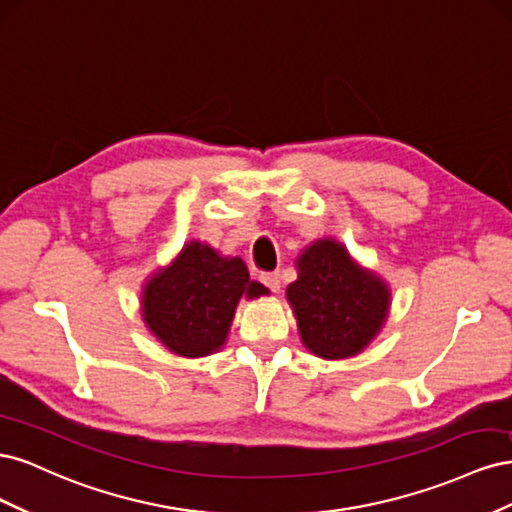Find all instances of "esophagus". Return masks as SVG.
<instances>
[{
	"instance_id": "esophagus-1",
	"label": "esophagus",
	"mask_w": 512,
	"mask_h": 512,
	"mask_svg": "<svg viewBox=\"0 0 512 512\" xmlns=\"http://www.w3.org/2000/svg\"><path fill=\"white\" fill-rule=\"evenodd\" d=\"M260 282L265 284L269 290H273V292H277L280 290V286H282V275H280V271H271V273H262L260 275Z\"/></svg>"
}]
</instances>
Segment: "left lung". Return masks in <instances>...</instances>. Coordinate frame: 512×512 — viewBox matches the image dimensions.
Wrapping results in <instances>:
<instances>
[{
    "label": "left lung",
    "instance_id": "1",
    "mask_svg": "<svg viewBox=\"0 0 512 512\" xmlns=\"http://www.w3.org/2000/svg\"><path fill=\"white\" fill-rule=\"evenodd\" d=\"M297 282L286 290L301 342L322 359L359 354L386 320L391 292L376 273L354 265L335 239H318L297 258Z\"/></svg>",
    "mask_w": 512,
    "mask_h": 512
}]
</instances>
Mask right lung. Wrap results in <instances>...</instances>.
Wrapping results in <instances>:
<instances>
[{
  "mask_svg": "<svg viewBox=\"0 0 512 512\" xmlns=\"http://www.w3.org/2000/svg\"><path fill=\"white\" fill-rule=\"evenodd\" d=\"M269 290L250 280L241 258H224L207 243L190 241L175 262L143 290V320L170 352L196 359L218 352L241 297Z\"/></svg>",
  "mask_w": 512,
  "mask_h": 512,
  "instance_id": "right-lung-1",
  "label": "right lung"
}]
</instances>
